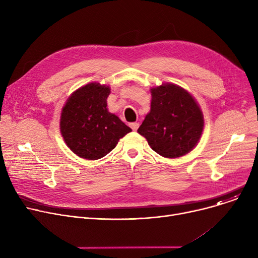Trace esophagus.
<instances>
[{
    "label": "esophagus",
    "instance_id": "esophagus-1",
    "mask_svg": "<svg viewBox=\"0 0 258 258\" xmlns=\"http://www.w3.org/2000/svg\"><path fill=\"white\" fill-rule=\"evenodd\" d=\"M130 126L133 131H137L139 127V123L138 122H132V123H130Z\"/></svg>",
    "mask_w": 258,
    "mask_h": 258
}]
</instances>
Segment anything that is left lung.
<instances>
[{"label":"left lung","mask_w":258,"mask_h":258,"mask_svg":"<svg viewBox=\"0 0 258 258\" xmlns=\"http://www.w3.org/2000/svg\"><path fill=\"white\" fill-rule=\"evenodd\" d=\"M151 93V112L138 133L162 157L173 159L191 152L204 128V117L195 98L173 84L153 88Z\"/></svg>","instance_id":"8db88e82"}]
</instances>
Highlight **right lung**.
I'll list each match as a JSON object with an SVG mask.
<instances>
[{
    "mask_svg": "<svg viewBox=\"0 0 258 258\" xmlns=\"http://www.w3.org/2000/svg\"><path fill=\"white\" fill-rule=\"evenodd\" d=\"M110 87L91 83L76 90L62 107L60 133L78 157L97 160L116 147L119 139L132 132L116 115L107 111Z\"/></svg>",
    "mask_w": 258,
    "mask_h": 258,
    "instance_id": "1",
    "label": "right lung"
}]
</instances>
